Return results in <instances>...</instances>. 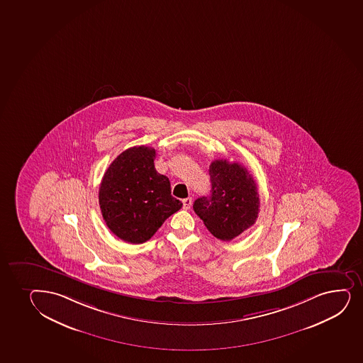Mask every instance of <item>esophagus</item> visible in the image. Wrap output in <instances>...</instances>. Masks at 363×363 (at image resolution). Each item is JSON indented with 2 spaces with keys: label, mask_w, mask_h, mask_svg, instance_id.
Returning <instances> with one entry per match:
<instances>
[{
  "label": "esophagus",
  "mask_w": 363,
  "mask_h": 363,
  "mask_svg": "<svg viewBox=\"0 0 363 363\" xmlns=\"http://www.w3.org/2000/svg\"><path fill=\"white\" fill-rule=\"evenodd\" d=\"M182 203H184V210H189L191 206V198H186V199L182 200Z\"/></svg>",
  "instance_id": "obj_1"
}]
</instances>
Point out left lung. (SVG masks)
I'll return each mask as SVG.
<instances>
[{"instance_id":"obj_1","label":"left lung","mask_w":363,"mask_h":363,"mask_svg":"<svg viewBox=\"0 0 363 363\" xmlns=\"http://www.w3.org/2000/svg\"><path fill=\"white\" fill-rule=\"evenodd\" d=\"M208 175L211 194L198 198L193 208L213 237L232 240L253 225L258 217L256 181L246 167L227 159L213 160Z\"/></svg>"}]
</instances>
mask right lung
<instances>
[{"mask_svg":"<svg viewBox=\"0 0 363 363\" xmlns=\"http://www.w3.org/2000/svg\"><path fill=\"white\" fill-rule=\"evenodd\" d=\"M155 150L128 148L114 159L99 188V204L107 227L116 237L143 244L164 220L182 208L172 196L170 181L155 167Z\"/></svg>","mask_w":363,"mask_h":363,"instance_id":"right-lung-1","label":"right lung"}]
</instances>
